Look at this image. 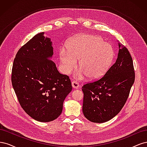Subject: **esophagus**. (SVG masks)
I'll return each mask as SVG.
<instances>
[{
    "label": "esophagus",
    "instance_id": "obj_1",
    "mask_svg": "<svg viewBox=\"0 0 147 147\" xmlns=\"http://www.w3.org/2000/svg\"><path fill=\"white\" fill-rule=\"evenodd\" d=\"M72 86L75 89H78L79 88V84L76 81H73L72 82Z\"/></svg>",
    "mask_w": 147,
    "mask_h": 147
}]
</instances>
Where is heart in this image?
Masks as SVG:
<instances>
[{"mask_svg": "<svg viewBox=\"0 0 147 147\" xmlns=\"http://www.w3.org/2000/svg\"><path fill=\"white\" fill-rule=\"evenodd\" d=\"M113 56V48L109 43L91 35H82L71 40L67 50L62 48L59 57L66 73H69L77 65L80 70L77 72L78 78L84 74L90 79L99 78L108 70Z\"/></svg>", "mask_w": 147, "mask_h": 147, "instance_id": "obj_1", "label": "heart"}]
</instances>
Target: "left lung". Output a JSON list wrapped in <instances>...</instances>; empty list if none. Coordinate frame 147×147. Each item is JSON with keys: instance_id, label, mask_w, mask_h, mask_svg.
<instances>
[{"instance_id": "1", "label": "left lung", "mask_w": 147, "mask_h": 147, "mask_svg": "<svg viewBox=\"0 0 147 147\" xmlns=\"http://www.w3.org/2000/svg\"><path fill=\"white\" fill-rule=\"evenodd\" d=\"M118 57L105 75L84 84L83 113L88 120L102 123L109 121L121 111L135 80L132 57L119 43Z\"/></svg>"}]
</instances>
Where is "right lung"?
Wrapping results in <instances>:
<instances>
[{
  "mask_svg": "<svg viewBox=\"0 0 147 147\" xmlns=\"http://www.w3.org/2000/svg\"><path fill=\"white\" fill-rule=\"evenodd\" d=\"M40 32L17 52L11 83L26 113L40 122H50L63 111V102L72 91L70 80L60 74L54 62L51 40Z\"/></svg>",
  "mask_w": 147,
  "mask_h": 147,
  "instance_id": "right-lung-1",
  "label": "right lung"
}]
</instances>
